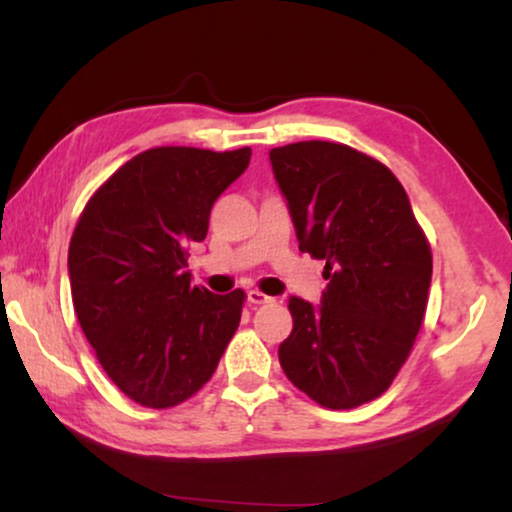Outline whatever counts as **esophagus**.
Here are the masks:
<instances>
[{
  "mask_svg": "<svg viewBox=\"0 0 512 512\" xmlns=\"http://www.w3.org/2000/svg\"><path fill=\"white\" fill-rule=\"evenodd\" d=\"M247 300H249L251 305H268V303H272V298L265 296V293H261V291H249L247 293Z\"/></svg>",
  "mask_w": 512,
  "mask_h": 512,
  "instance_id": "1",
  "label": "esophagus"
}]
</instances>
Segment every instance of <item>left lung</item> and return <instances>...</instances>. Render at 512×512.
<instances>
[{
	"mask_svg": "<svg viewBox=\"0 0 512 512\" xmlns=\"http://www.w3.org/2000/svg\"><path fill=\"white\" fill-rule=\"evenodd\" d=\"M298 247L326 261L321 305L289 298L293 331L279 363L328 410H352L391 387L422 328L433 258L408 193L380 160L335 142L270 151Z\"/></svg>",
	"mask_w": 512,
	"mask_h": 512,
	"instance_id": "8db88e82",
	"label": "left lung"
}]
</instances>
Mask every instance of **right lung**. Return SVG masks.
Instances as JSON below:
<instances>
[{"mask_svg": "<svg viewBox=\"0 0 512 512\" xmlns=\"http://www.w3.org/2000/svg\"><path fill=\"white\" fill-rule=\"evenodd\" d=\"M251 149L158 146L118 167L83 207L69 242L76 317L111 382L144 408L184 403L214 375L247 293L191 284L188 247Z\"/></svg>", "mask_w": 512, "mask_h": 512, "instance_id": "add662e5", "label": "right lung"}]
</instances>
